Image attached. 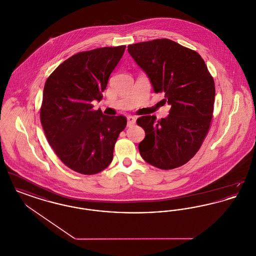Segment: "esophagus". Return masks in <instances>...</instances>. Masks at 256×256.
Segmentation results:
<instances>
[{"label": "esophagus", "mask_w": 256, "mask_h": 256, "mask_svg": "<svg viewBox=\"0 0 256 256\" xmlns=\"http://www.w3.org/2000/svg\"><path fill=\"white\" fill-rule=\"evenodd\" d=\"M126 119H128V126H134L135 122H136V118L134 116H128Z\"/></svg>", "instance_id": "obj_1"}]
</instances>
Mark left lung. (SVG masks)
Returning <instances> with one entry per match:
<instances>
[{
	"instance_id": "obj_1",
	"label": "left lung",
	"mask_w": 256,
	"mask_h": 256,
	"mask_svg": "<svg viewBox=\"0 0 256 256\" xmlns=\"http://www.w3.org/2000/svg\"><path fill=\"white\" fill-rule=\"evenodd\" d=\"M136 64L146 73L156 93H165L169 115L143 116L137 124L145 130L138 145L148 164L163 170L187 163L202 146L213 116L214 80L202 56L170 39L128 46Z\"/></svg>"
}]
</instances>
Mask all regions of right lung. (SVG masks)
<instances>
[{
  "instance_id": "1",
  "label": "right lung",
  "mask_w": 256,
  "mask_h": 256,
  "mask_svg": "<svg viewBox=\"0 0 256 256\" xmlns=\"http://www.w3.org/2000/svg\"><path fill=\"white\" fill-rule=\"evenodd\" d=\"M126 46L82 52L50 74L43 91L40 120L50 146L70 169L82 174L104 170L113 159L126 118L104 115L91 102L100 100Z\"/></svg>"
}]
</instances>
